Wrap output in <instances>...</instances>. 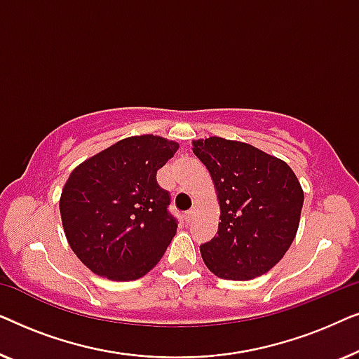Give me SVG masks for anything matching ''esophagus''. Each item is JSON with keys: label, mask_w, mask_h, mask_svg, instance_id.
I'll return each instance as SVG.
<instances>
[{"label": "esophagus", "mask_w": 359, "mask_h": 359, "mask_svg": "<svg viewBox=\"0 0 359 359\" xmlns=\"http://www.w3.org/2000/svg\"><path fill=\"white\" fill-rule=\"evenodd\" d=\"M194 217H196V209H191V210H188V212L184 214V220H186V224H191V222H193Z\"/></svg>", "instance_id": "34e87169"}]
</instances>
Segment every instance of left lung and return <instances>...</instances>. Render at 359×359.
<instances>
[{"mask_svg": "<svg viewBox=\"0 0 359 359\" xmlns=\"http://www.w3.org/2000/svg\"><path fill=\"white\" fill-rule=\"evenodd\" d=\"M193 151L212 176L220 204L217 235L201 245L205 266L233 281L262 276L296 237L304 204L297 176L243 142L209 137L194 140Z\"/></svg>", "mask_w": 359, "mask_h": 359, "instance_id": "left-lung-1", "label": "left lung"}]
</instances>
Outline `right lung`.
<instances>
[{"mask_svg":"<svg viewBox=\"0 0 359 359\" xmlns=\"http://www.w3.org/2000/svg\"><path fill=\"white\" fill-rule=\"evenodd\" d=\"M178 147L163 137H129L68 176L60 198L63 230L76 257L97 276L134 281L163 257L178 220L156 171Z\"/></svg>","mask_w":359,"mask_h":359,"instance_id":"1","label":"right lung"}]
</instances>
